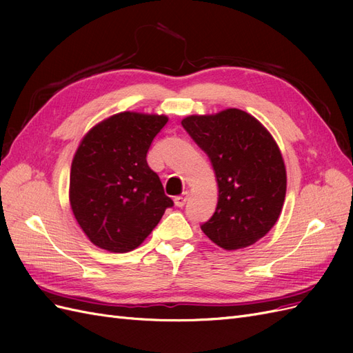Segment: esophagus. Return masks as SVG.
I'll use <instances>...</instances> for the list:
<instances>
[{
	"instance_id": "esophagus-1",
	"label": "esophagus",
	"mask_w": 353,
	"mask_h": 353,
	"mask_svg": "<svg viewBox=\"0 0 353 353\" xmlns=\"http://www.w3.org/2000/svg\"><path fill=\"white\" fill-rule=\"evenodd\" d=\"M187 200H188V193L176 196V197H175V205H176L178 208H183V206L185 205V203H187Z\"/></svg>"
}]
</instances>
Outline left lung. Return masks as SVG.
<instances>
[{
  "instance_id": "left-lung-1",
  "label": "left lung",
  "mask_w": 353,
  "mask_h": 353,
  "mask_svg": "<svg viewBox=\"0 0 353 353\" xmlns=\"http://www.w3.org/2000/svg\"><path fill=\"white\" fill-rule=\"evenodd\" d=\"M184 130L210 159L218 205L200 228L225 250L248 248L279 219L285 197L280 148L259 121L239 109L188 116Z\"/></svg>"
}]
</instances>
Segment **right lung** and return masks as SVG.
Wrapping results in <instances>:
<instances>
[{
	"label": "right lung",
	"instance_id": "add662e5",
	"mask_svg": "<svg viewBox=\"0 0 353 353\" xmlns=\"http://www.w3.org/2000/svg\"><path fill=\"white\" fill-rule=\"evenodd\" d=\"M166 116L123 112L83 137L70 170V206L99 248L125 253L140 245L174 201L147 163Z\"/></svg>",
	"mask_w": 353,
	"mask_h": 353
}]
</instances>
